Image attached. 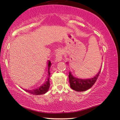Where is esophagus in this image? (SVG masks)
<instances>
[{
	"mask_svg": "<svg viewBox=\"0 0 120 120\" xmlns=\"http://www.w3.org/2000/svg\"><path fill=\"white\" fill-rule=\"evenodd\" d=\"M62 52H58L57 54H56L55 60V62H60L62 60Z\"/></svg>",
	"mask_w": 120,
	"mask_h": 120,
	"instance_id": "obj_1",
	"label": "esophagus"
}]
</instances>
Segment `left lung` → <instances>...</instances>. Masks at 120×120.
Returning a JSON list of instances; mask_svg holds the SVG:
<instances>
[{"label": "left lung", "instance_id": "8db88e82", "mask_svg": "<svg viewBox=\"0 0 120 120\" xmlns=\"http://www.w3.org/2000/svg\"><path fill=\"white\" fill-rule=\"evenodd\" d=\"M101 70L99 71L98 73L94 77L87 79H81L76 78L72 75L71 72L70 71L68 78H69L70 87L76 91H84L88 90L92 87V86L96 82L101 72Z\"/></svg>", "mask_w": 120, "mask_h": 120}]
</instances>
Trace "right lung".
<instances>
[{
	"instance_id": "right-lung-1",
	"label": "right lung",
	"mask_w": 120,
	"mask_h": 120,
	"mask_svg": "<svg viewBox=\"0 0 120 120\" xmlns=\"http://www.w3.org/2000/svg\"><path fill=\"white\" fill-rule=\"evenodd\" d=\"M52 65V63L50 60H48V75L47 76V79L46 81L43 83L41 86H40L39 87H38L36 89H33L32 90H27L24 89L25 91L27 93L33 94L34 95H43L46 93L48 91L50 87V82H49V78H50V68Z\"/></svg>"
}]
</instances>
